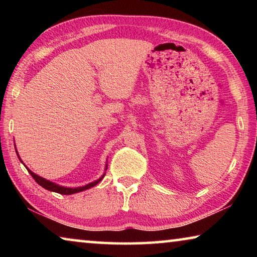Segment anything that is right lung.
Instances as JSON below:
<instances>
[{"mask_svg":"<svg viewBox=\"0 0 257 257\" xmlns=\"http://www.w3.org/2000/svg\"><path fill=\"white\" fill-rule=\"evenodd\" d=\"M16 152H17V150H16ZM17 155H18V158H19L18 152H17ZM19 160L21 161V159H20V158H19ZM21 162H23V161H21ZM25 167H26V165H25ZM26 168H27V167H26ZM106 168H107V164H106ZM106 168H105V170H106ZM27 170H28V172L30 173V176H32V177L34 178L35 181H36L37 184L40 185V186H42L43 188H45V189L50 190V191H54V193L62 194V195H71V194L79 193V191H82V190H86V189L92 188V187L96 186V185L98 184V182L103 179L104 176H105V173H104V175H103L101 178H99V179L95 180V181H93V182H90V184L86 185V186L77 187V188H69V187L60 186V185H58V184H55V182H52V181H50V180H46V179H44V178H42V177H40V176H37L36 173H34L33 171H30L28 168H27Z\"/></svg>","mask_w":257,"mask_h":257,"instance_id":"obj_1","label":"right lung"}]
</instances>
